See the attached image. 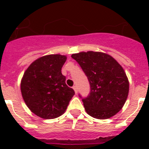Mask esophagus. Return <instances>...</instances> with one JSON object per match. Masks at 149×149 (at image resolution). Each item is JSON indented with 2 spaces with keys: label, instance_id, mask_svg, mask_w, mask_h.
<instances>
[{
  "label": "esophagus",
  "instance_id": "obj_1",
  "mask_svg": "<svg viewBox=\"0 0 149 149\" xmlns=\"http://www.w3.org/2000/svg\"><path fill=\"white\" fill-rule=\"evenodd\" d=\"M72 89L74 90L75 93L77 94V86H72Z\"/></svg>",
  "mask_w": 149,
  "mask_h": 149
}]
</instances>
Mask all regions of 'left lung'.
<instances>
[{"instance_id":"obj_1","label":"left lung","mask_w":149,"mask_h":149,"mask_svg":"<svg viewBox=\"0 0 149 149\" xmlns=\"http://www.w3.org/2000/svg\"><path fill=\"white\" fill-rule=\"evenodd\" d=\"M87 77L91 91L83 98L89 115L97 119H107L122 108L129 91V82L122 66L107 54L90 51L72 54Z\"/></svg>"}]
</instances>
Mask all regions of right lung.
<instances>
[{
	"label": "right lung",
	"instance_id": "1",
	"mask_svg": "<svg viewBox=\"0 0 149 149\" xmlns=\"http://www.w3.org/2000/svg\"><path fill=\"white\" fill-rule=\"evenodd\" d=\"M65 61L66 56L58 54L42 56L24 72L21 82L22 97L40 118L53 119L62 115L75 94L61 72Z\"/></svg>",
	"mask_w": 149,
	"mask_h": 149
}]
</instances>
